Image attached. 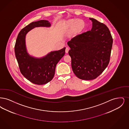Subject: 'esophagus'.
I'll list each match as a JSON object with an SVG mask.
<instances>
[{
    "instance_id": "obj_1",
    "label": "esophagus",
    "mask_w": 129,
    "mask_h": 129,
    "mask_svg": "<svg viewBox=\"0 0 129 129\" xmlns=\"http://www.w3.org/2000/svg\"><path fill=\"white\" fill-rule=\"evenodd\" d=\"M68 51H69V48L67 47L66 49V53H67L68 52Z\"/></svg>"
}]
</instances>
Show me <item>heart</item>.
<instances>
[{"instance_id":"obj_1","label":"heart","mask_w":129,"mask_h":129,"mask_svg":"<svg viewBox=\"0 0 129 129\" xmlns=\"http://www.w3.org/2000/svg\"><path fill=\"white\" fill-rule=\"evenodd\" d=\"M85 22L81 19H68L62 23V30L64 32H68L71 30V35L76 37L80 34L85 28Z\"/></svg>"}]
</instances>
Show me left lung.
Masks as SVG:
<instances>
[{
  "mask_svg": "<svg viewBox=\"0 0 129 129\" xmlns=\"http://www.w3.org/2000/svg\"><path fill=\"white\" fill-rule=\"evenodd\" d=\"M90 19L92 22L90 31L67 42L73 72L83 80L96 79L105 70L109 62L113 44L107 26L95 19Z\"/></svg>",
  "mask_w": 129,
  "mask_h": 129,
  "instance_id": "obj_1",
  "label": "left lung"
}]
</instances>
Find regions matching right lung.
<instances>
[{
	"instance_id": "add662e5",
	"label": "right lung",
	"mask_w": 129,
	"mask_h": 129,
	"mask_svg": "<svg viewBox=\"0 0 129 129\" xmlns=\"http://www.w3.org/2000/svg\"><path fill=\"white\" fill-rule=\"evenodd\" d=\"M47 20H40L29 24L18 35L14 50L20 71L22 75L34 84L43 85L51 81L55 74L56 64L65 54L66 48L51 51L42 58H36L28 54L25 44L27 33L37 27H50Z\"/></svg>"
}]
</instances>
